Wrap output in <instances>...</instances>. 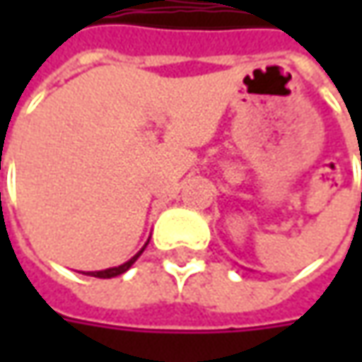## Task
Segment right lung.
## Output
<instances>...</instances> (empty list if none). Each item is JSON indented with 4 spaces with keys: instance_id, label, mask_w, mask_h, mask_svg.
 Returning a JSON list of instances; mask_svg holds the SVG:
<instances>
[{
    "instance_id": "right-lung-1",
    "label": "right lung",
    "mask_w": 362,
    "mask_h": 362,
    "mask_svg": "<svg viewBox=\"0 0 362 362\" xmlns=\"http://www.w3.org/2000/svg\"><path fill=\"white\" fill-rule=\"evenodd\" d=\"M146 243H148V242H146ZM146 243H145V247H146ZM145 247H143V250H145ZM143 250H141V252H139L136 256H132L129 262H124L122 266H117V268H108V270H100V272H88L86 276H94V278H115V276H120V274H124V272L129 270L132 264L136 262V257L143 254Z\"/></svg>"
}]
</instances>
